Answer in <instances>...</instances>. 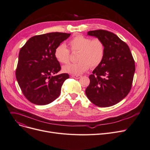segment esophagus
I'll return each mask as SVG.
<instances>
[{
	"instance_id": "34e87169",
	"label": "esophagus",
	"mask_w": 150,
	"mask_h": 150,
	"mask_svg": "<svg viewBox=\"0 0 150 150\" xmlns=\"http://www.w3.org/2000/svg\"><path fill=\"white\" fill-rule=\"evenodd\" d=\"M71 77L74 78L75 79H79L81 77V75H71Z\"/></svg>"
}]
</instances>
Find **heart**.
<instances>
[{"instance_id": "heart-1", "label": "heart", "mask_w": 150, "mask_h": 150, "mask_svg": "<svg viewBox=\"0 0 150 150\" xmlns=\"http://www.w3.org/2000/svg\"><path fill=\"white\" fill-rule=\"evenodd\" d=\"M71 52H79L77 61L62 67L64 72L79 75L87 71L90 67H96L101 64L105 56V45L99 38L91 39L83 35H77L69 43ZM56 59L61 64L70 61V51L64 43L56 47L54 52Z\"/></svg>"}]
</instances>
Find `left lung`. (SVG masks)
I'll return each mask as SVG.
<instances>
[{
  "mask_svg": "<svg viewBox=\"0 0 150 150\" xmlns=\"http://www.w3.org/2000/svg\"><path fill=\"white\" fill-rule=\"evenodd\" d=\"M105 45V56L99 66L89 75L86 95L94 105L107 107L120 102L131 89L135 70V62L128 45L105 30L88 32Z\"/></svg>",
  "mask_w": 150,
  "mask_h": 150,
  "instance_id": "left-lung-1",
  "label": "left lung"
}]
</instances>
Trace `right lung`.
Masks as SVG:
<instances>
[{
    "mask_svg": "<svg viewBox=\"0 0 150 150\" xmlns=\"http://www.w3.org/2000/svg\"><path fill=\"white\" fill-rule=\"evenodd\" d=\"M70 34L51 32L30 38L19 51L16 77L24 96L36 105H47L60 95L68 74L58 73L61 69L54 57L56 47Z\"/></svg>",
    "mask_w": 150,
    "mask_h": 150,
    "instance_id": "add662e5",
    "label": "right lung"
}]
</instances>
